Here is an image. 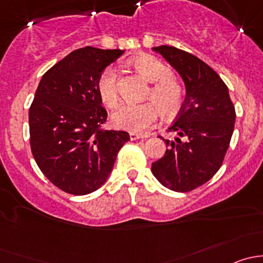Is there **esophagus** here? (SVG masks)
<instances>
[{
  "mask_svg": "<svg viewBox=\"0 0 263 263\" xmlns=\"http://www.w3.org/2000/svg\"><path fill=\"white\" fill-rule=\"evenodd\" d=\"M148 136H150V135H147V134L141 135V134H135V132H131V134H129V139H131L132 141H135V140H139V139H147Z\"/></svg>",
  "mask_w": 263,
  "mask_h": 263,
  "instance_id": "esophagus-1",
  "label": "esophagus"
}]
</instances>
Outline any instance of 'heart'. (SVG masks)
<instances>
[{"mask_svg":"<svg viewBox=\"0 0 263 263\" xmlns=\"http://www.w3.org/2000/svg\"><path fill=\"white\" fill-rule=\"evenodd\" d=\"M140 75L153 82L147 97L153 100L141 104H123L113 113L112 122L119 129L144 132L153 126L160 116V109L168 117L176 116L184 99V90L178 81L172 78L171 68L153 55H140L132 61ZM100 100L107 107L115 108L119 102L117 86V70L112 66L104 68L97 81Z\"/></svg>","mask_w":263,"mask_h":263,"instance_id":"b5f03b06","label":"heart"}]
</instances>
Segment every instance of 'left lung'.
Listing matches in <instances>:
<instances>
[{"mask_svg": "<svg viewBox=\"0 0 263 263\" xmlns=\"http://www.w3.org/2000/svg\"><path fill=\"white\" fill-rule=\"evenodd\" d=\"M181 75L185 98L169 131L173 141L164 140L165 154L151 165L164 187L190 192L210 181L221 166L234 131L235 109L229 90L203 61L171 46L154 47Z\"/></svg>", "mask_w": 263, "mask_h": 263, "instance_id": "left-lung-1", "label": "left lung"}]
</instances>
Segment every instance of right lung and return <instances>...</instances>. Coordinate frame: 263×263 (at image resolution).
Segmentation results:
<instances>
[{
  "label": "right lung",
  "instance_id": "right-lung-1",
  "mask_svg": "<svg viewBox=\"0 0 263 263\" xmlns=\"http://www.w3.org/2000/svg\"><path fill=\"white\" fill-rule=\"evenodd\" d=\"M124 50L85 47L50 67L29 109L30 147L42 173L71 195H87L109 177L124 131L100 128L107 110L97 90L104 68Z\"/></svg>",
  "mask_w": 263,
  "mask_h": 263
}]
</instances>
